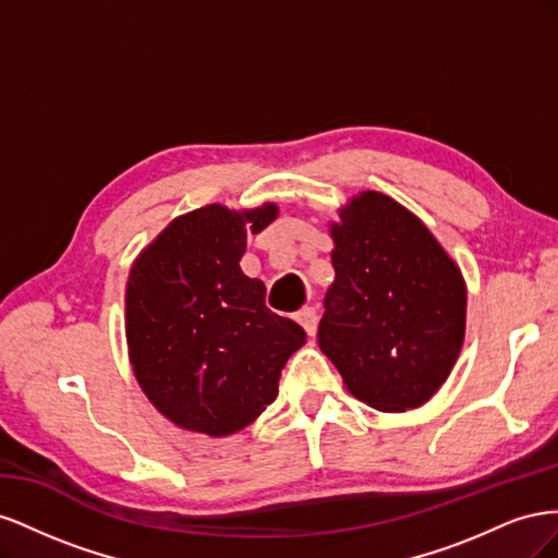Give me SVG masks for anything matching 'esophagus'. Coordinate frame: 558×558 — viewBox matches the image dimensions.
<instances>
[{
  "label": "esophagus",
  "mask_w": 558,
  "mask_h": 558,
  "mask_svg": "<svg viewBox=\"0 0 558 558\" xmlns=\"http://www.w3.org/2000/svg\"><path fill=\"white\" fill-rule=\"evenodd\" d=\"M295 320H298V324L302 326V328H305V332L307 335H314L316 332V312L312 310V307H305V310H300L298 314H295Z\"/></svg>",
  "instance_id": "34e87169"
}]
</instances>
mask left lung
<instances>
[{
    "label": "left lung",
    "mask_w": 558,
    "mask_h": 558,
    "mask_svg": "<svg viewBox=\"0 0 558 558\" xmlns=\"http://www.w3.org/2000/svg\"><path fill=\"white\" fill-rule=\"evenodd\" d=\"M330 221L335 279L318 347L347 391L379 412L428 402L465 340L461 267L428 226L377 191L351 195Z\"/></svg>",
    "instance_id": "1"
}]
</instances>
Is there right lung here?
<instances>
[{
  "mask_svg": "<svg viewBox=\"0 0 558 558\" xmlns=\"http://www.w3.org/2000/svg\"><path fill=\"white\" fill-rule=\"evenodd\" d=\"M207 205L181 214L140 251L125 286L134 379L177 428L228 437L279 393L281 369L307 342L295 320L265 307V286L242 272L246 232L277 218Z\"/></svg>",
  "mask_w": 558,
  "mask_h": 558,
  "instance_id": "1",
  "label": "right lung"
}]
</instances>
